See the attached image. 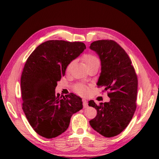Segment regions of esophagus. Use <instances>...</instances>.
<instances>
[{"mask_svg": "<svg viewBox=\"0 0 159 159\" xmlns=\"http://www.w3.org/2000/svg\"><path fill=\"white\" fill-rule=\"evenodd\" d=\"M82 101H83V107H84V108H87V107H88V102H87V100H85V99H83V100H82Z\"/></svg>", "mask_w": 159, "mask_h": 159, "instance_id": "obj_1", "label": "esophagus"}]
</instances>
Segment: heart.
Instances as JSON below:
<instances>
[{
	"instance_id": "heart-1",
	"label": "heart",
	"mask_w": 159,
	"mask_h": 159,
	"mask_svg": "<svg viewBox=\"0 0 159 159\" xmlns=\"http://www.w3.org/2000/svg\"><path fill=\"white\" fill-rule=\"evenodd\" d=\"M82 59L85 63L86 66H87V68L90 66H99V65H100L99 59L93 54L87 53V54H83V56L82 57ZM72 63H73V61H71L69 63V65H67V67H66V70H69L70 69ZM74 90H75V92H76L78 94L83 95L88 93L89 87L83 84H78L75 86Z\"/></svg>"
}]
</instances>
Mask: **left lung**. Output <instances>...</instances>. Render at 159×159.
<instances>
[{
	"label": "left lung",
	"instance_id": "1",
	"mask_svg": "<svg viewBox=\"0 0 159 159\" xmlns=\"http://www.w3.org/2000/svg\"><path fill=\"white\" fill-rule=\"evenodd\" d=\"M101 61L98 87H104L110 98L108 102L89 105L97 114L89 121L91 127L105 137L119 134L128 126L137 108L138 79L132 61L120 45L112 40H99L90 44Z\"/></svg>",
	"mask_w": 159,
	"mask_h": 159
}]
</instances>
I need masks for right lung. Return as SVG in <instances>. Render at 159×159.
Segmentation results:
<instances>
[{"label":"right lung","instance_id":"obj_1","mask_svg":"<svg viewBox=\"0 0 159 159\" xmlns=\"http://www.w3.org/2000/svg\"><path fill=\"white\" fill-rule=\"evenodd\" d=\"M86 48L81 42L51 40L40 44L27 58L20 79L22 110L32 128L46 139L68 129L72 115L83 108L73 93L55 94L69 63Z\"/></svg>","mask_w":159,"mask_h":159}]
</instances>
